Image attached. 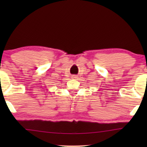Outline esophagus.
<instances>
[{"mask_svg":"<svg viewBox=\"0 0 147 147\" xmlns=\"http://www.w3.org/2000/svg\"><path fill=\"white\" fill-rule=\"evenodd\" d=\"M71 78H72V79H77L78 76H76V75H73L71 76Z\"/></svg>","mask_w":147,"mask_h":147,"instance_id":"1","label":"esophagus"}]
</instances>
